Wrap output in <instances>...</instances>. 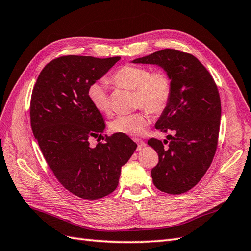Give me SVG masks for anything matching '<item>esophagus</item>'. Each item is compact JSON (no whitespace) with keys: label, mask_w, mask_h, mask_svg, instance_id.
<instances>
[{"label":"esophagus","mask_w":251,"mask_h":251,"mask_svg":"<svg viewBox=\"0 0 251 251\" xmlns=\"http://www.w3.org/2000/svg\"><path fill=\"white\" fill-rule=\"evenodd\" d=\"M134 141L137 143V150L140 151L144 146H146V142H144L142 139H139V138H135Z\"/></svg>","instance_id":"esophagus-1"}]
</instances>
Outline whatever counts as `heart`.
Listing matches in <instances>:
<instances>
[{
	"label": "heart",
	"instance_id": "b5f03b06",
	"mask_svg": "<svg viewBox=\"0 0 251 251\" xmlns=\"http://www.w3.org/2000/svg\"><path fill=\"white\" fill-rule=\"evenodd\" d=\"M112 80L116 85L135 90L136 105L144 108L151 114L164 111L172 95V80L164 71L151 72L149 68L126 65L113 74ZM88 98L93 107L100 113L112 111L110 94L107 85L102 81L94 82L88 88ZM149 124L144 111L119 115L110 124L111 131L126 136H138Z\"/></svg>",
	"mask_w": 251,
	"mask_h": 251
}]
</instances>
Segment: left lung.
Here are the masks:
<instances>
[{
  "mask_svg": "<svg viewBox=\"0 0 251 251\" xmlns=\"http://www.w3.org/2000/svg\"><path fill=\"white\" fill-rule=\"evenodd\" d=\"M134 63L161 66L172 80L171 100L156 128L173 134L168 148L163 146L168 140L149 139L159 157L151 175L161 192L183 194L201 180L216 154L221 118L217 83L198 58L176 49L157 51Z\"/></svg>",
  "mask_w": 251,
  "mask_h": 251,
  "instance_id": "8db88e82",
  "label": "left lung"
}]
</instances>
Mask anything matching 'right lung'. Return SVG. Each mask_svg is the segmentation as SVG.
<instances>
[{"instance_id": "add662e5", "label": "right lung", "mask_w": 251, "mask_h": 251, "mask_svg": "<svg viewBox=\"0 0 251 251\" xmlns=\"http://www.w3.org/2000/svg\"><path fill=\"white\" fill-rule=\"evenodd\" d=\"M119 56L65 55L44 67L30 101V124L43 156L67 191L82 199L108 196L118 185L121 166L137 148L128 136L105 135L104 121L88 98V88ZM91 137L104 143L89 146Z\"/></svg>"}]
</instances>
